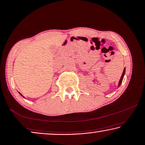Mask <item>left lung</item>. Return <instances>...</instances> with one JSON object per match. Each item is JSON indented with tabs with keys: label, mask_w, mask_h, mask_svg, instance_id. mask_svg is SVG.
Listing matches in <instances>:
<instances>
[{
	"label": "left lung",
	"mask_w": 145,
	"mask_h": 145,
	"mask_svg": "<svg viewBox=\"0 0 145 145\" xmlns=\"http://www.w3.org/2000/svg\"><path fill=\"white\" fill-rule=\"evenodd\" d=\"M125 68H124L123 71V72H122V74H121L120 79V81H119V83H118V87L120 86L121 82H122V80H123V76H124V74H125Z\"/></svg>",
	"instance_id": "8db88e82"
}]
</instances>
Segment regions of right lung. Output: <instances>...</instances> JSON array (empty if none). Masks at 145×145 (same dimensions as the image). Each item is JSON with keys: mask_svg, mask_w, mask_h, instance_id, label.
Returning a JSON list of instances; mask_svg holds the SVG:
<instances>
[{"mask_svg": "<svg viewBox=\"0 0 145 145\" xmlns=\"http://www.w3.org/2000/svg\"><path fill=\"white\" fill-rule=\"evenodd\" d=\"M19 93H20V95H22V97H24V98H25V97H24V96H23V95H22V94H21V93H20V92H19Z\"/></svg>", "mask_w": 145, "mask_h": 145, "instance_id": "add662e5", "label": "right lung"}]
</instances>
